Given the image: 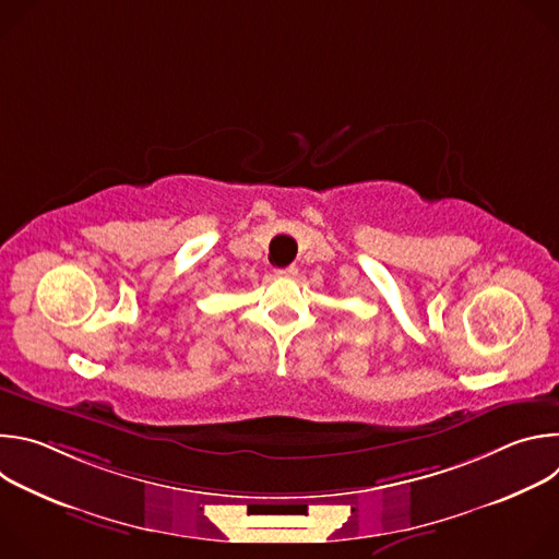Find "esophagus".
<instances>
[{"label":"esophagus","instance_id":"esophagus-1","mask_svg":"<svg viewBox=\"0 0 559 559\" xmlns=\"http://www.w3.org/2000/svg\"><path fill=\"white\" fill-rule=\"evenodd\" d=\"M298 274V270L294 267V265H289V267H281V270H276V276H283V278H294Z\"/></svg>","mask_w":559,"mask_h":559}]
</instances>
